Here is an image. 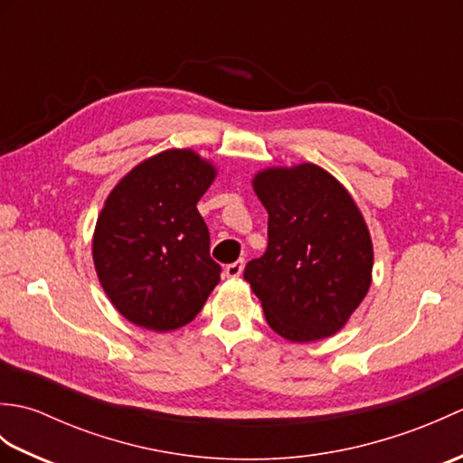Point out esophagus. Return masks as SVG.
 Masks as SVG:
<instances>
[{"label": "esophagus", "mask_w": 463, "mask_h": 463, "mask_svg": "<svg viewBox=\"0 0 463 463\" xmlns=\"http://www.w3.org/2000/svg\"><path fill=\"white\" fill-rule=\"evenodd\" d=\"M242 270H244V260H242V259H241V260H237V262L226 264V267H224V274H226V277H229V279H237V277H241Z\"/></svg>", "instance_id": "esophagus-1"}]
</instances>
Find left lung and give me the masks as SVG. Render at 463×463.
I'll return each mask as SVG.
<instances>
[{"label": "left lung", "instance_id": "8db88e82", "mask_svg": "<svg viewBox=\"0 0 463 463\" xmlns=\"http://www.w3.org/2000/svg\"><path fill=\"white\" fill-rule=\"evenodd\" d=\"M252 189L269 213V244L244 279L269 326L290 342L334 336L372 284V237L356 201L314 163L267 166Z\"/></svg>", "mask_w": 463, "mask_h": 463}]
</instances>
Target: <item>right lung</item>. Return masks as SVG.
Listing matches in <instances>:
<instances>
[{"label": "right lung", "instance_id": "right-lung-1", "mask_svg": "<svg viewBox=\"0 0 463 463\" xmlns=\"http://www.w3.org/2000/svg\"><path fill=\"white\" fill-rule=\"evenodd\" d=\"M216 166L193 149L135 165L97 216L93 264L117 312L135 326L171 332L194 320L221 280L196 203Z\"/></svg>", "mask_w": 463, "mask_h": 463}]
</instances>
